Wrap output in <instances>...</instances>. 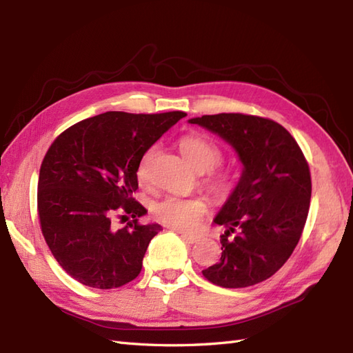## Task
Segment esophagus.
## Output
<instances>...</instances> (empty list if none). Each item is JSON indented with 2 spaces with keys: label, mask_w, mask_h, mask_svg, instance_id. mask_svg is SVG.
Returning a JSON list of instances; mask_svg holds the SVG:
<instances>
[{
  "label": "esophagus",
  "mask_w": 353,
  "mask_h": 353,
  "mask_svg": "<svg viewBox=\"0 0 353 353\" xmlns=\"http://www.w3.org/2000/svg\"><path fill=\"white\" fill-rule=\"evenodd\" d=\"M179 234H181V236L185 239V241H186V243H190V244H194V243L200 241V236H197V235L185 234V232H179Z\"/></svg>",
  "instance_id": "esophagus-1"
}]
</instances>
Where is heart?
I'll use <instances>...</instances> for the list:
<instances>
[{
  "label": "heart",
  "instance_id": "1",
  "mask_svg": "<svg viewBox=\"0 0 353 353\" xmlns=\"http://www.w3.org/2000/svg\"><path fill=\"white\" fill-rule=\"evenodd\" d=\"M181 152L199 172H206V185L215 196L229 197L236 190L239 176L232 168H215L223 159L219 145L200 133L186 134L181 139ZM156 153V147L148 148L138 165L139 181H145L150 161ZM153 215L161 223L179 230H194L209 211L208 200L203 197H176L168 196L157 200L152 208Z\"/></svg>",
  "mask_w": 353,
  "mask_h": 353
}]
</instances>
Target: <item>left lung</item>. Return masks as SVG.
<instances>
[{
    "label": "left lung",
    "mask_w": 353,
    "mask_h": 353,
    "mask_svg": "<svg viewBox=\"0 0 353 353\" xmlns=\"http://www.w3.org/2000/svg\"><path fill=\"white\" fill-rule=\"evenodd\" d=\"M235 148L243 174L214 223L221 235L220 262L203 270L209 282L244 288L272 277L294 252L311 200V172L301 147L273 119L216 114L190 119Z\"/></svg>",
    "instance_id": "1"
}]
</instances>
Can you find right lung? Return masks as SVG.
I'll use <instances>...</instances> for the list:
<instances>
[{
  "label": "right lung",
  "mask_w": 353,
  "mask_h": 353,
  "mask_svg": "<svg viewBox=\"0 0 353 353\" xmlns=\"http://www.w3.org/2000/svg\"><path fill=\"white\" fill-rule=\"evenodd\" d=\"M186 117L106 112L62 132L45 154L37 182V214L52 256L74 279L110 290L132 282L159 224H141L145 208L132 197L147 150ZM117 210L134 220L111 224ZM123 219L125 215H121Z\"/></svg>",
  "instance_id": "obj_1"
}]
</instances>
